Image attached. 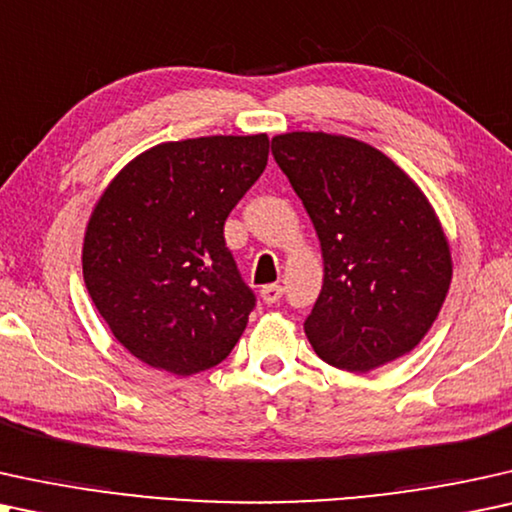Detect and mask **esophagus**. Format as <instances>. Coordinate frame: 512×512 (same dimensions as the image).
I'll list each match as a JSON object with an SVG mask.
<instances>
[{
	"label": "esophagus",
	"mask_w": 512,
	"mask_h": 512,
	"mask_svg": "<svg viewBox=\"0 0 512 512\" xmlns=\"http://www.w3.org/2000/svg\"><path fill=\"white\" fill-rule=\"evenodd\" d=\"M260 297L264 304H276L278 299L283 297V288L281 285H264V288L260 290Z\"/></svg>",
	"instance_id": "1"
}]
</instances>
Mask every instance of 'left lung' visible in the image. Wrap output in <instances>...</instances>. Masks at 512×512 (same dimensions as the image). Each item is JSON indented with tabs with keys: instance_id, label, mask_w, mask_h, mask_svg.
Instances as JSON below:
<instances>
[{
	"instance_id": "8db88e82",
	"label": "left lung",
	"mask_w": 512,
	"mask_h": 512,
	"mask_svg": "<svg viewBox=\"0 0 512 512\" xmlns=\"http://www.w3.org/2000/svg\"><path fill=\"white\" fill-rule=\"evenodd\" d=\"M271 152L323 252V288L304 323L318 358L370 372L417 349L452 283V250L421 187L346 135L281 133Z\"/></svg>"
}]
</instances>
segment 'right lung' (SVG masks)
Here are the masks:
<instances>
[{
    "label": "right lung",
    "instance_id": "right-lung-1",
    "mask_svg": "<svg viewBox=\"0 0 512 512\" xmlns=\"http://www.w3.org/2000/svg\"><path fill=\"white\" fill-rule=\"evenodd\" d=\"M267 159V133L161 142L95 201L81 248L86 290L142 363L189 377L241 339L255 295L224 245V220Z\"/></svg>",
    "mask_w": 512,
    "mask_h": 512
}]
</instances>
